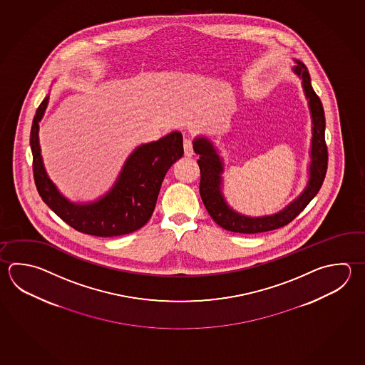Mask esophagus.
<instances>
[{
  "instance_id": "1",
  "label": "esophagus",
  "mask_w": 365,
  "mask_h": 365,
  "mask_svg": "<svg viewBox=\"0 0 365 365\" xmlns=\"http://www.w3.org/2000/svg\"><path fill=\"white\" fill-rule=\"evenodd\" d=\"M183 148H185V155H186L187 158L192 156L193 145L192 140H191V139H188V138H186V139H185V142H183Z\"/></svg>"
}]
</instances>
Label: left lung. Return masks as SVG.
Segmentation results:
<instances>
[{
	"instance_id": "left-lung-1",
	"label": "left lung",
	"mask_w": 365,
	"mask_h": 365,
	"mask_svg": "<svg viewBox=\"0 0 365 365\" xmlns=\"http://www.w3.org/2000/svg\"><path fill=\"white\" fill-rule=\"evenodd\" d=\"M293 72L302 80L304 96L309 99V108L312 118V139H311V163L309 168V183L303 192L293 200L279 213L262 217H249L235 212L225 199L222 186L223 161L217 153L213 143L205 137H199L193 142V151L200 155V196L207 207V213L214 222L227 231L239 234H259L276 228L284 227L296 218L309 201L317 196L322 188L327 168H328V150L325 145V116L320 98L311 86L307 67L299 61Z\"/></svg>"
}]
</instances>
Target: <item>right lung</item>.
Returning <instances> with one entry per match:
<instances>
[{"label":"right lung","instance_id":"1","mask_svg":"<svg viewBox=\"0 0 365 365\" xmlns=\"http://www.w3.org/2000/svg\"><path fill=\"white\" fill-rule=\"evenodd\" d=\"M48 103L46 96L36 110L31 129L34 177L43 202L67 225L83 234L112 237L143 227L155 210L166 172L183 156L182 134L173 131L156 142L139 145L125 161L108 192L93 202L76 204L59 192L42 163L38 123Z\"/></svg>","mask_w":365,"mask_h":365}]
</instances>
